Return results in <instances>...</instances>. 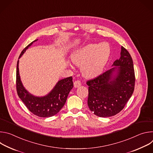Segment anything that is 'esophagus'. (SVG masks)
Instances as JSON below:
<instances>
[{
  "instance_id": "obj_1",
  "label": "esophagus",
  "mask_w": 153,
  "mask_h": 153,
  "mask_svg": "<svg viewBox=\"0 0 153 153\" xmlns=\"http://www.w3.org/2000/svg\"><path fill=\"white\" fill-rule=\"evenodd\" d=\"M81 82L79 80H76L74 82V88H79L80 86H81Z\"/></svg>"
}]
</instances>
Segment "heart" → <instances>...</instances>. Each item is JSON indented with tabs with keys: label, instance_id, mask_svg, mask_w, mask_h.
I'll return each mask as SVG.
<instances>
[{
	"label": "heart",
	"instance_id": "b5f03b06",
	"mask_svg": "<svg viewBox=\"0 0 153 153\" xmlns=\"http://www.w3.org/2000/svg\"><path fill=\"white\" fill-rule=\"evenodd\" d=\"M105 43L100 45L88 44L76 50L71 56L73 63L82 67L81 71L84 77L95 78L100 75L110 56V48Z\"/></svg>",
	"mask_w": 153,
	"mask_h": 153
}]
</instances>
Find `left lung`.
Returning <instances> with one entry per match:
<instances>
[{"label":"left lung","instance_id":"left-lung-1","mask_svg":"<svg viewBox=\"0 0 153 153\" xmlns=\"http://www.w3.org/2000/svg\"><path fill=\"white\" fill-rule=\"evenodd\" d=\"M110 70L86 82L88 87V105L96 116L108 117L121 111L131 97L135 84L133 59L121 47L120 56Z\"/></svg>","mask_w":153,"mask_h":153}]
</instances>
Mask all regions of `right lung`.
I'll list each match as a JSON object with an SVG mask.
<instances>
[{
    "label": "right lung",
    "mask_w": 153,
    "mask_h": 153,
    "mask_svg": "<svg viewBox=\"0 0 153 153\" xmlns=\"http://www.w3.org/2000/svg\"><path fill=\"white\" fill-rule=\"evenodd\" d=\"M38 39L34 40L22 51L19 59ZM19 60L17 63L16 88L19 98L28 110L34 115L40 117H49L58 113L67 101L69 93L73 87L72 76L59 80L47 94L37 96L30 93L21 81L19 70Z\"/></svg>",
    "instance_id": "1"
}]
</instances>
